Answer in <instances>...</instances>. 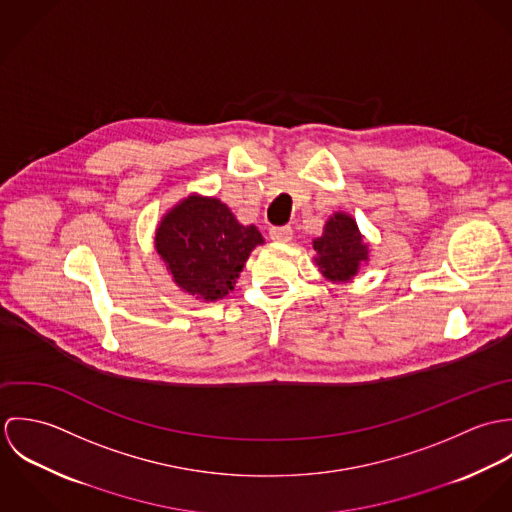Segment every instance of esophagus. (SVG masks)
<instances>
[{
  "mask_svg": "<svg viewBox=\"0 0 512 512\" xmlns=\"http://www.w3.org/2000/svg\"><path fill=\"white\" fill-rule=\"evenodd\" d=\"M292 236V226H272V228H270V238H272L274 242H290Z\"/></svg>",
  "mask_w": 512,
  "mask_h": 512,
  "instance_id": "esophagus-1",
  "label": "esophagus"
}]
</instances>
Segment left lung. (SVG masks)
I'll use <instances>...</instances> for the list:
<instances>
[{
    "mask_svg": "<svg viewBox=\"0 0 512 512\" xmlns=\"http://www.w3.org/2000/svg\"><path fill=\"white\" fill-rule=\"evenodd\" d=\"M313 250L315 266L321 276L333 284L351 282L368 262V242L357 220L343 211L327 219L323 234L313 238Z\"/></svg>",
    "mask_w": 512,
    "mask_h": 512,
    "instance_id": "left-lung-1",
    "label": "left lung"
}]
</instances>
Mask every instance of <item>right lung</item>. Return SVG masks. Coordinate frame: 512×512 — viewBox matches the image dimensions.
<instances>
[{
	"instance_id": "obj_1",
	"label": "right lung",
	"mask_w": 512,
	"mask_h": 512,
	"mask_svg": "<svg viewBox=\"0 0 512 512\" xmlns=\"http://www.w3.org/2000/svg\"><path fill=\"white\" fill-rule=\"evenodd\" d=\"M153 244L181 292L217 301L234 290L264 238L254 224H240L217 197L193 193L161 217Z\"/></svg>"
}]
</instances>
